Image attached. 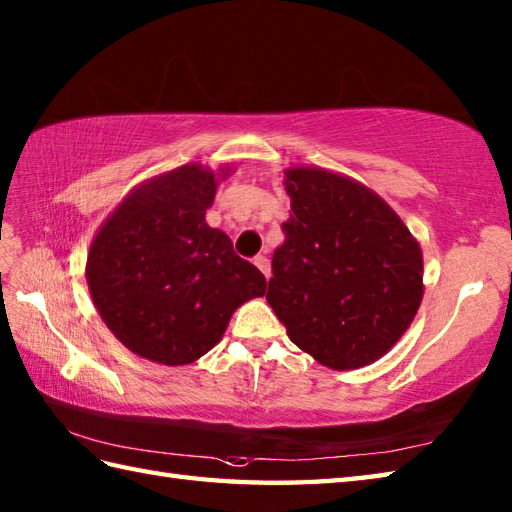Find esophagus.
Returning <instances> with one entry per match:
<instances>
[{
    "instance_id": "1",
    "label": "esophagus",
    "mask_w": 512,
    "mask_h": 512,
    "mask_svg": "<svg viewBox=\"0 0 512 512\" xmlns=\"http://www.w3.org/2000/svg\"><path fill=\"white\" fill-rule=\"evenodd\" d=\"M255 266H257L259 270H262L266 279L270 277V262H268V257H264V255H257V257H255Z\"/></svg>"
}]
</instances>
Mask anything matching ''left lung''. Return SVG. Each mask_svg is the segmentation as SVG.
Here are the masks:
<instances>
[{"label": "left lung", "instance_id": "8db88e82", "mask_svg": "<svg viewBox=\"0 0 512 512\" xmlns=\"http://www.w3.org/2000/svg\"><path fill=\"white\" fill-rule=\"evenodd\" d=\"M290 220L266 301L290 341L330 369H358L396 345L422 301V250L396 211L341 173L286 169Z\"/></svg>", "mask_w": 512, "mask_h": 512}]
</instances>
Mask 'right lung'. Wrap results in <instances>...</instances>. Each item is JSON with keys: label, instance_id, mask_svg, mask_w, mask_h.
I'll list each match as a JSON object with an SVG mask.
<instances>
[{"label": "right lung", "instance_id": "1", "mask_svg": "<svg viewBox=\"0 0 512 512\" xmlns=\"http://www.w3.org/2000/svg\"><path fill=\"white\" fill-rule=\"evenodd\" d=\"M226 176L228 169L182 165L143 182L90 246L85 277L96 310L127 350L149 361H198L242 303L264 297V275L204 220Z\"/></svg>", "mask_w": 512, "mask_h": 512}]
</instances>
